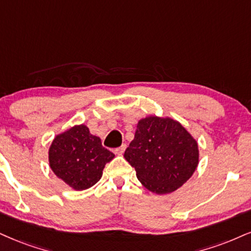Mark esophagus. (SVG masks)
I'll return each instance as SVG.
<instances>
[{"instance_id":"obj_1","label":"esophagus","mask_w":251,"mask_h":251,"mask_svg":"<svg viewBox=\"0 0 251 251\" xmlns=\"http://www.w3.org/2000/svg\"><path fill=\"white\" fill-rule=\"evenodd\" d=\"M126 149V144H122L120 148H117V149L115 150V153L120 154V156H121V154L125 152Z\"/></svg>"}]
</instances>
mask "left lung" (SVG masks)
Here are the masks:
<instances>
[{"mask_svg": "<svg viewBox=\"0 0 251 251\" xmlns=\"http://www.w3.org/2000/svg\"><path fill=\"white\" fill-rule=\"evenodd\" d=\"M125 158L147 190L168 194L181 187L197 170L199 147L177 120L150 115L138 121Z\"/></svg>", "mask_w": 251, "mask_h": 251, "instance_id": "obj_1", "label": "left lung"}]
</instances>
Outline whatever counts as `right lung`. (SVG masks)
Segmentation results:
<instances>
[{
	"mask_svg": "<svg viewBox=\"0 0 251 251\" xmlns=\"http://www.w3.org/2000/svg\"><path fill=\"white\" fill-rule=\"evenodd\" d=\"M115 154L102 147L100 137L85 125H76L55 135L49 148V164L58 178L75 191L92 187Z\"/></svg>",
	"mask_w": 251,
	"mask_h": 251,
	"instance_id": "right-lung-1",
	"label": "right lung"
}]
</instances>
